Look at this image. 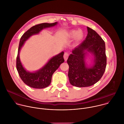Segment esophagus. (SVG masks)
<instances>
[{
  "label": "esophagus",
  "instance_id": "1",
  "mask_svg": "<svg viewBox=\"0 0 124 124\" xmlns=\"http://www.w3.org/2000/svg\"><path fill=\"white\" fill-rule=\"evenodd\" d=\"M69 56V54L68 52H65L64 53V58L65 59V61H67L68 58V57Z\"/></svg>",
  "mask_w": 124,
  "mask_h": 124
}]
</instances>
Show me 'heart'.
<instances>
[{
	"mask_svg": "<svg viewBox=\"0 0 124 124\" xmlns=\"http://www.w3.org/2000/svg\"><path fill=\"white\" fill-rule=\"evenodd\" d=\"M76 37V40L77 41H80L83 37V33L81 32H79L78 31H73L70 33V36L72 37Z\"/></svg>",
	"mask_w": 124,
	"mask_h": 124,
	"instance_id": "1",
	"label": "heart"
}]
</instances>
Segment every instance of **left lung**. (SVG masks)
<instances>
[{
	"instance_id": "1",
	"label": "left lung",
	"mask_w": 124,
	"mask_h": 124,
	"mask_svg": "<svg viewBox=\"0 0 124 124\" xmlns=\"http://www.w3.org/2000/svg\"><path fill=\"white\" fill-rule=\"evenodd\" d=\"M87 28L88 34L85 40L72 50L67 60L70 82L78 87L95 84L101 78L107 66L104 41L95 30L89 27ZM85 50L94 55V64L91 68L85 66Z\"/></svg>"
}]
</instances>
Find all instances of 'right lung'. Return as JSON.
<instances>
[{"label": "right lung", "mask_w": 124, "mask_h": 124, "mask_svg": "<svg viewBox=\"0 0 124 124\" xmlns=\"http://www.w3.org/2000/svg\"><path fill=\"white\" fill-rule=\"evenodd\" d=\"M57 23L55 22L52 23H43L35 25L25 32L20 39L16 60V69L23 82L32 88L42 89L50 84L53 74L64 62V52L51 58L45 66L37 72L30 73L24 69L21 62L19 57L20 49L24 42L32 35L39 33L44 28L55 26Z\"/></svg>", "instance_id": "right-lung-1"}]
</instances>
